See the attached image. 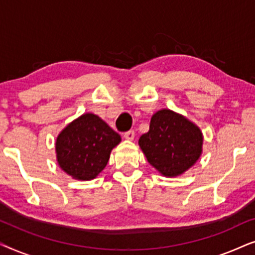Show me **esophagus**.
Returning a JSON list of instances; mask_svg holds the SVG:
<instances>
[{"mask_svg": "<svg viewBox=\"0 0 255 255\" xmlns=\"http://www.w3.org/2000/svg\"><path fill=\"white\" fill-rule=\"evenodd\" d=\"M124 138L127 139V140H133V139H134V131L130 130V131L125 132V133H124Z\"/></svg>", "mask_w": 255, "mask_h": 255, "instance_id": "34e87169", "label": "esophagus"}]
</instances>
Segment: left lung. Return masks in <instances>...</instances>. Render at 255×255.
<instances>
[{"label":"left lung","instance_id":"obj_1","mask_svg":"<svg viewBox=\"0 0 255 255\" xmlns=\"http://www.w3.org/2000/svg\"><path fill=\"white\" fill-rule=\"evenodd\" d=\"M147 161L166 177L191 168L203 151V133L187 117L169 109L153 115L149 130L138 141Z\"/></svg>","mask_w":255,"mask_h":255}]
</instances>
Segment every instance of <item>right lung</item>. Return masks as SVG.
<instances>
[{"label": "right lung", "instance_id": "add662e5", "mask_svg": "<svg viewBox=\"0 0 255 255\" xmlns=\"http://www.w3.org/2000/svg\"><path fill=\"white\" fill-rule=\"evenodd\" d=\"M121 140V135L102 118L92 113L83 114L58 134V165L73 179L93 180L106 168L111 151Z\"/></svg>", "mask_w": 255, "mask_h": 255}]
</instances>
